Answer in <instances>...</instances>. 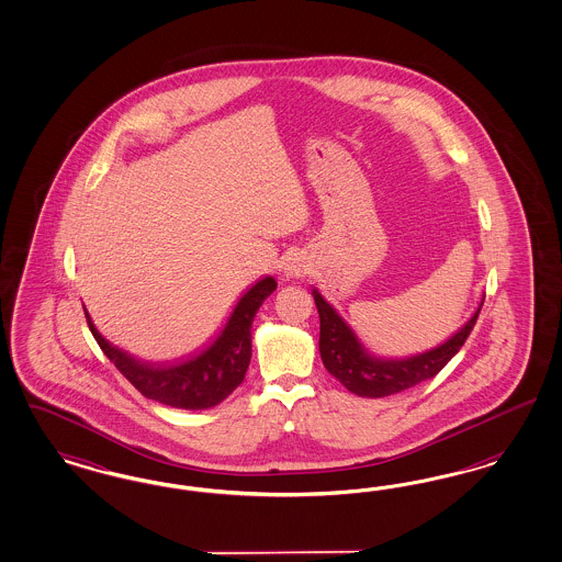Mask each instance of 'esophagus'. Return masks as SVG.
I'll return each instance as SVG.
<instances>
[{
  "instance_id": "esophagus-1",
  "label": "esophagus",
  "mask_w": 562,
  "mask_h": 562,
  "mask_svg": "<svg viewBox=\"0 0 562 562\" xmlns=\"http://www.w3.org/2000/svg\"><path fill=\"white\" fill-rule=\"evenodd\" d=\"M311 256L304 254V251H293V254H290V256L285 258V262H283V267H281V272H283V277H285L288 281L304 279L306 274H311Z\"/></svg>"
}]
</instances>
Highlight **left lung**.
Segmentation results:
<instances>
[{
    "mask_svg": "<svg viewBox=\"0 0 562 562\" xmlns=\"http://www.w3.org/2000/svg\"><path fill=\"white\" fill-rule=\"evenodd\" d=\"M312 295L321 318L318 352L323 358V364L348 392L360 397L400 394L420 381L436 376L457 356L469 333L473 331L479 311L485 300L483 293L477 311L473 312V316L443 344L427 352L390 358L371 352L346 323V318L321 295V291L314 288Z\"/></svg>",
    "mask_w": 562,
    "mask_h": 562,
    "instance_id": "1",
    "label": "left lung"
}]
</instances>
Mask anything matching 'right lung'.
Returning a JSON list of instances; mask_svg holds the SVG:
<instances>
[{
  "instance_id": "add662e5",
  "label": "right lung",
  "mask_w": 562,
  "mask_h": 562,
  "mask_svg": "<svg viewBox=\"0 0 562 562\" xmlns=\"http://www.w3.org/2000/svg\"><path fill=\"white\" fill-rule=\"evenodd\" d=\"M277 290L271 274L256 281L231 311L225 327L206 348L175 362H149L110 344L85 311L87 325L110 362L142 394L183 411H206L241 385L251 358V323L262 302Z\"/></svg>"
}]
</instances>
